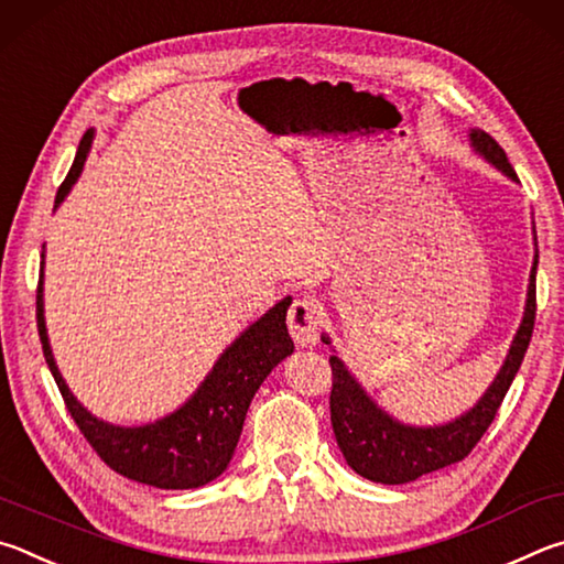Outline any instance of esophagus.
Instances as JSON below:
<instances>
[{"label": "esophagus", "instance_id": "1", "mask_svg": "<svg viewBox=\"0 0 564 564\" xmlns=\"http://www.w3.org/2000/svg\"><path fill=\"white\" fill-rule=\"evenodd\" d=\"M288 329L297 347H314L322 329V312L310 300H294L288 312Z\"/></svg>", "mask_w": 564, "mask_h": 564}]
</instances>
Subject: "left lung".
<instances>
[{
	"mask_svg": "<svg viewBox=\"0 0 564 564\" xmlns=\"http://www.w3.org/2000/svg\"><path fill=\"white\" fill-rule=\"evenodd\" d=\"M468 138L473 151L486 158L490 165H496L502 175L510 177V181L520 183L516 171H512V165L508 163L506 151L496 143V138L480 131V128H470ZM535 274L538 237L535 260H532L530 270L525 312H522V322L518 327V334L512 337L506 361H502L496 379H492L486 393L478 399L476 406L460 413L458 419L441 423V426H411V423H401L399 419H393L391 413L383 411L379 403L364 391L357 377L347 369V364H344L337 354H332V429L351 470H357L359 476L367 480L383 482V486H403V482L416 480L421 476H426V473L453 466V463L463 460L473 448H476V443L482 438V433L488 431L492 419H496L500 403L506 399L522 359H525L538 310ZM322 341L332 347V339L327 334H322Z\"/></svg>",
	"mask_w": 564,
	"mask_h": 564,
	"instance_id": "1",
	"label": "left lung"
}]
</instances>
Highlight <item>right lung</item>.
<instances>
[{
  "instance_id": "obj_1",
  "label": "right lung",
  "mask_w": 564,
  "mask_h": 564,
  "mask_svg": "<svg viewBox=\"0 0 564 564\" xmlns=\"http://www.w3.org/2000/svg\"><path fill=\"white\" fill-rule=\"evenodd\" d=\"M91 143L94 128H88L78 143L72 171L58 187L54 210L64 203V197L82 175ZM290 304L292 297H284L250 324L220 354L210 373L181 409L153 423H143V426H116V423L96 419L68 391L54 361L52 347H48L44 322V252L36 290V327L48 371L54 373L66 409L106 466L121 473L123 478L145 482V486L187 490L215 480L230 466L247 409H250L257 389L262 387V381L270 377L276 364L294 351V341L288 332Z\"/></svg>"
}]
</instances>
